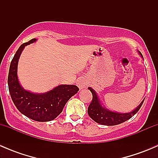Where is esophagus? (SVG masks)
<instances>
[{"label": "esophagus", "instance_id": "esophagus-1", "mask_svg": "<svg viewBox=\"0 0 158 158\" xmlns=\"http://www.w3.org/2000/svg\"><path fill=\"white\" fill-rule=\"evenodd\" d=\"M77 85L79 86V88L80 89H82L85 88V86L87 85V82H85V80H84L83 79H79L77 81Z\"/></svg>", "mask_w": 158, "mask_h": 158}]
</instances>
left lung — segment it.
Listing matches in <instances>:
<instances>
[{"label":"left lung","mask_w":158,"mask_h":158,"mask_svg":"<svg viewBox=\"0 0 158 158\" xmlns=\"http://www.w3.org/2000/svg\"><path fill=\"white\" fill-rule=\"evenodd\" d=\"M142 56L141 52H139ZM143 57V56H142ZM89 89L91 91L92 94V100L89 104L88 108V114L89 117L95 121V122L101 125H108V126H111V125H119L121 123H123L125 121L130 119L132 116L135 115L139 109H141L144 100L141 102V104L138 106L134 111H131L128 113H118L111 111L102 107L100 103L99 99L96 95V92L92 88L89 87Z\"/></svg>","instance_id":"8db88e82"}]
</instances>
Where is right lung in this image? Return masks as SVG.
<instances>
[{"mask_svg":"<svg viewBox=\"0 0 158 158\" xmlns=\"http://www.w3.org/2000/svg\"><path fill=\"white\" fill-rule=\"evenodd\" d=\"M32 39L22 44L16 52L9 69L8 89L11 98L17 109L27 117L36 122L53 120L63 111L65 105L79 88L73 85H60L43 94H35L22 88L17 78V63L23 48L35 42Z\"/></svg>","mask_w":158,"mask_h":158,"instance_id":"right-lung-1","label":"right lung"}]
</instances>
